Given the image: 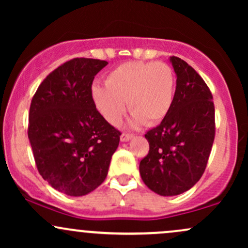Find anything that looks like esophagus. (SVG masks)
<instances>
[{
	"instance_id": "34e87169",
	"label": "esophagus",
	"mask_w": 248,
	"mask_h": 248,
	"mask_svg": "<svg viewBox=\"0 0 248 248\" xmlns=\"http://www.w3.org/2000/svg\"><path fill=\"white\" fill-rule=\"evenodd\" d=\"M134 138V134H130V133H122L121 134V141L122 142H127L129 141L130 139Z\"/></svg>"
}]
</instances>
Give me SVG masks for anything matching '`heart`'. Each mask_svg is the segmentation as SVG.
<instances>
[{"label": "heart", "instance_id": "1", "mask_svg": "<svg viewBox=\"0 0 248 248\" xmlns=\"http://www.w3.org/2000/svg\"><path fill=\"white\" fill-rule=\"evenodd\" d=\"M175 73L166 62H128L108 73L106 86L93 85L91 94L99 112L109 124H119L126 104L135 118L153 126L166 118L173 102Z\"/></svg>", "mask_w": 248, "mask_h": 248}]
</instances>
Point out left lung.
<instances>
[{"label": "left lung", "mask_w": 248, "mask_h": 248, "mask_svg": "<svg viewBox=\"0 0 248 248\" xmlns=\"http://www.w3.org/2000/svg\"><path fill=\"white\" fill-rule=\"evenodd\" d=\"M176 76L172 106L157 127L148 130L149 152L140 162L142 181L161 196L187 191L201 179L216 134L212 93L195 70L170 57Z\"/></svg>", "instance_id": "obj_1"}]
</instances>
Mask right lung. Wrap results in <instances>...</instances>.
I'll return each mask as SVG.
<instances>
[{
	"label": "right lung",
	"instance_id": "obj_1",
	"mask_svg": "<svg viewBox=\"0 0 248 248\" xmlns=\"http://www.w3.org/2000/svg\"><path fill=\"white\" fill-rule=\"evenodd\" d=\"M108 64L73 58L37 88L29 112L28 138L41 176L69 196H84L106 178L121 132L105 120L93 102L94 76Z\"/></svg>",
	"mask_w": 248,
	"mask_h": 248
}]
</instances>
